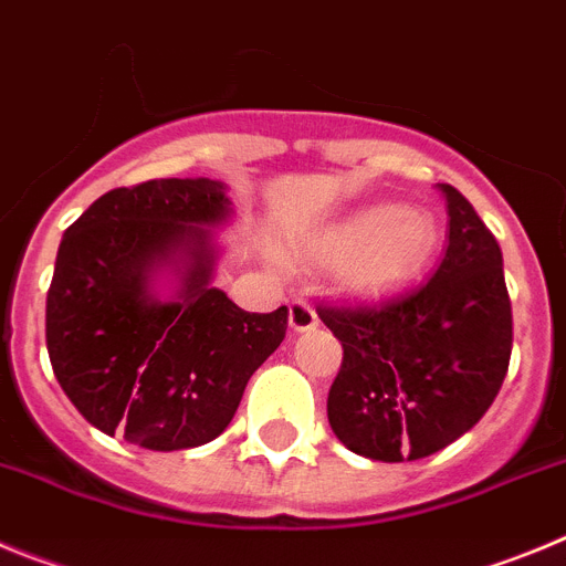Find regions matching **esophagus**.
<instances>
[{
	"instance_id": "1",
	"label": "esophagus",
	"mask_w": 566,
	"mask_h": 566,
	"mask_svg": "<svg viewBox=\"0 0 566 566\" xmlns=\"http://www.w3.org/2000/svg\"><path fill=\"white\" fill-rule=\"evenodd\" d=\"M318 324V315H315L313 304L304 302V298H295L290 304V329L295 333H304V329H313Z\"/></svg>"
}]
</instances>
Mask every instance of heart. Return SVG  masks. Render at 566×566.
<instances>
[{
  "mask_svg": "<svg viewBox=\"0 0 566 566\" xmlns=\"http://www.w3.org/2000/svg\"><path fill=\"white\" fill-rule=\"evenodd\" d=\"M434 245V222L397 202H378L346 217L321 239L327 262H346L344 284L355 295L375 298L417 271Z\"/></svg>",
  "mask_w": 566,
  "mask_h": 566,
  "instance_id": "heart-1",
  "label": "heart"
}]
</instances>
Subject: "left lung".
Wrapping results in <instances>:
<instances>
[{
	"mask_svg": "<svg viewBox=\"0 0 566 566\" xmlns=\"http://www.w3.org/2000/svg\"><path fill=\"white\" fill-rule=\"evenodd\" d=\"M448 248L426 282L369 307H321L344 346L327 397L335 437L369 460H422L491 409L513 346L499 242L471 202L440 182Z\"/></svg>",
	"mask_w": 566,
	"mask_h": 566,
	"instance_id": "left-lung-1",
	"label": "left lung"
}]
</instances>
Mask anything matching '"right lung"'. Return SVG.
Listing matches in <instances>:
<instances>
[{"label": "right lung", "mask_w": 566, "mask_h": 566, "mask_svg": "<svg viewBox=\"0 0 566 566\" xmlns=\"http://www.w3.org/2000/svg\"><path fill=\"white\" fill-rule=\"evenodd\" d=\"M220 180L112 188L64 231L48 290V353L64 395L104 434L149 451L211 442L287 333V307L245 313L213 287ZM176 276L160 300L156 273Z\"/></svg>", "instance_id": "right-lung-1"}]
</instances>
